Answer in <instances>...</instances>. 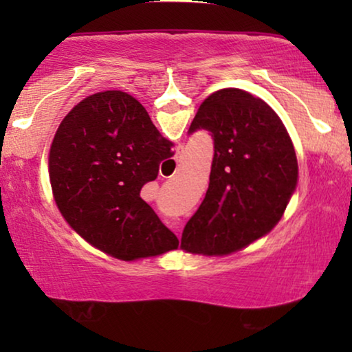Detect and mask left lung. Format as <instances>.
Returning <instances> with one entry per match:
<instances>
[{"mask_svg": "<svg viewBox=\"0 0 352 352\" xmlns=\"http://www.w3.org/2000/svg\"><path fill=\"white\" fill-rule=\"evenodd\" d=\"M214 142L210 184L182 230L189 253L229 254L271 232L298 182L293 142L278 115L247 91L219 89L197 110L189 134Z\"/></svg>", "mask_w": 352, "mask_h": 352, "instance_id": "left-lung-1", "label": "left lung"}]
</instances>
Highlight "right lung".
I'll list each match as a JSON object with an SVG mask.
<instances>
[{
	"instance_id": "obj_1",
	"label": "right lung",
	"mask_w": 352,
	"mask_h": 352,
	"mask_svg": "<svg viewBox=\"0 0 352 352\" xmlns=\"http://www.w3.org/2000/svg\"><path fill=\"white\" fill-rule=\"evenodd\" d=\"M171 147L133 96H88L65 115L51 144L57 208L93 247L123 261L177 248L176 235L141 199Z\"/></svg>"
}]
</instances>
